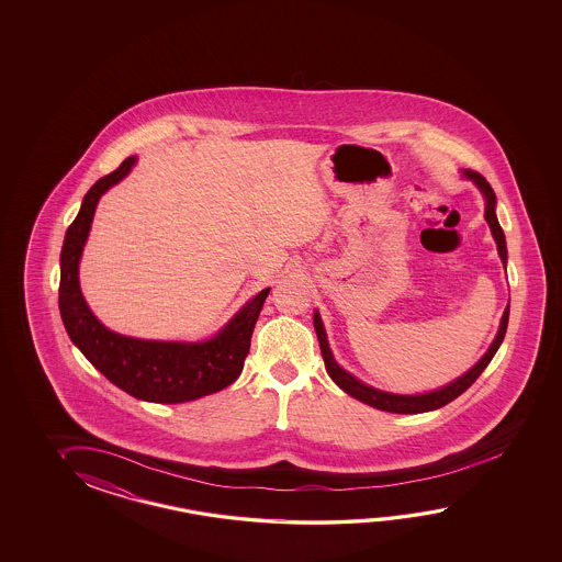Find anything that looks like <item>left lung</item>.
Returning a JSON list of instances; mask_svg holds the SVG:
<instances>
[{
  "instance_id": "8db88e82",
  "label": "left lung",
  "mask_w": 562,
  "mask_h": 562,
  "mask_svg": "<svg viewBox=\"0 0 562 562\" xmlns=\"http://www.w3.org/2000/svg\"><path fill=\"white\" fill-rule=\"evenodd\" d=\"M464 175H467L468 179L476 182L477 189L482 191L484 199H486V211H484V216H486V221H488L492 237L496 240V247H498V255H501L502 263L506 265V257H508V252H506V240H504V233H502L501 223H498V218H496V211H494V209H496V194L492 191L488 180L484 179L480 172L467 170ZM508 313H510V305H506V310H504L501 329H498V334L494 337L492 346H490L488 351L484 353V358L480 359L472 370L464 373L462 378H458L456 382L448 383V385L442 387V390H436V392H430V394L422 395L385 394V392L373 390L370 385L359 382V380H356L351 373H347L346 370H341V368L335 363L334 356H331V349H329V344H327V337H325L322 317H319V313H317V311H315V315H313V325H315L317 339H319V347H322L325 370L329 373V378H331V380H334V382L337 383L346 394L351 395V397H356V400L363 402V404H368V406L383 409V412H392V414H422V412H431V409H438V407L450 404L452 400H456L458 395L464 394L468 387H470L472 383L476 382L477 378H480V373L486 370V366H488L492 358H494V353H496V351H498V347H501L502 339H504V335H506V327H508Z\"/></svg>"
}]
</instances>
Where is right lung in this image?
Segmentation results:
<instances>
[{
    "mask_svg": "<svg viewBox=\"0 0 562 562\" xmlns=\"http://www.w3.org/2000/svg\"><path fill=\"white\" fill-rule=\"evenodd\" d=\"M136 156H128L114 172L95 180L85 203L66 231L60 255V315L74 346L110 382L132 397L156 404H180L215 394L235 382L251 347V335L269 289L243 307L221 334L204 344L144 341L112 334L88 310L78 263L100 196L131 172Z\"/></svg>",
    "mask_w": 562,
    "mask_h": 562,
    "instance_id": "add662e5",
    "label": "right lung"
}]
</instances>
